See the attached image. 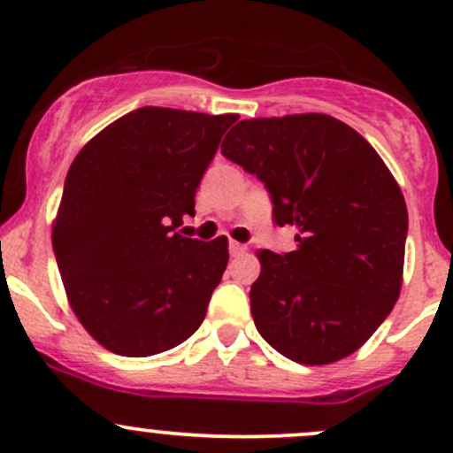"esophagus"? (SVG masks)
<instances>
[{
  "instance_id": "34e87169",
  "label": "esophagus",
  "mask_w": 453,
  "mask_h": 453,
  "mask_svg": "<svg viewBox=\"0 0 453 453\" xmlns=\"http://www.w3.org/2000/svg\"><path fill=\"white\" fill-rule=\"evenodd\" d=\"M245 250H248V248H245V245L236 243V241H230V254L232 256H241V254L245 252Z\"/></svg>"
}]
</instances>
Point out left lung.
<instances>
[{
    "label": "left lung",
    "mask_w": 453,
    "mask_h": 453,
    "mask_svg": "<svg viewBox=\"0 0 453 453\" xmlns=\"http://www.w3.org/2000/svg\"><path fill=\"white\" fill-rule=\"evenodd\" d=\"M221 153L267 186L278 226L298 227L294 252H256L250 303L263 340L304 366L353 355L403 282L408 208L390 168L326 113L241 120Z\"/></svg>",
    "instance_id": "1"
}]
</instances>
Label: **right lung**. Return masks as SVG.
Returning <instances> with one entry per match:
<instances>
[{"mask_svg":"<svg viewBox=\"0 0 453 453\" xmlns=\"http://www.w3.org/2000/svg\"><path fill=\"white\" fill-rule=\"evenodd\" d=\"M236 113L140 107L72 162L52 223L67 303L103 349L150 357L201 326L227 267V239L175 232Z\"/></svg>","mask_w":453,"mask_h":453,"instance_id":"obj_1","label":"right lung"}]
</instances>
